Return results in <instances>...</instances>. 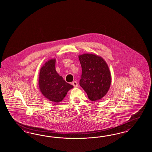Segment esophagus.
<instances>
[{"mask_svg": "<svg viewBox=\"0 0 152 152\" xmlns=\"http://www.w3.org/2000/svg\"><path fill=\"white\" fill-rule=\"evenodd\" d=\"M72 85L74 86V87H77L78 83L76 81H74L72 82Z\"/></svg>", "mask_w": 152, "mask_h": 152, "instance_id": "1", "label": "esophagus"}]
</instances>
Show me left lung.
Listing matches in <instances>:
<instances>
[{
	"instance_id": "8db88e82",
	"label": "left lung",
	"mask_w": 152,
	"mask_h": 152,
	"mask_svg": "<svg viewBox=\"0 0 152 152\" xmlns=\"http://www.w3.org/2000/svg\"><path fill=\"white\" fill-rule=\"evenodd\" d=\"M78 59L82 67L80 85L90 100H100L111 85V73L107 63L102 57L93 54H83L78 56Z\"/></svg>"
}]
</instances>
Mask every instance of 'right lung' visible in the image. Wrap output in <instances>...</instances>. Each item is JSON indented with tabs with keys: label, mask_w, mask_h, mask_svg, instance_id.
Segmentation results:
<instances>
[{
	"label": "right lung",
	"mask_w": 152,
	"mask_h": 152,
	"mask_svg": "<svg viewBox=\"0 0 152 152\" xmlns=\"http://www.w3.org/2000/svg\"><path fill=\"white\" fill-rule=\"evenodd\" d=\"M56 59L45 62L39 71L38 86L42 94L54 103L61 102L74 86L67 83L56 70Z\"/></svg>",
	"instance_id": "right-lung-1"
}]
</instances>
